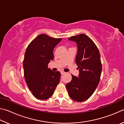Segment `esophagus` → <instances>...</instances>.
<instances>
[{
  "label": "esophagus",
  "mask_w": 124,
  "mask_h": 124,
  "mask_svg": "<svg viewBox=\"0 0 124 124\" xmlns=\"http://www.w3.org/2000/svg\"><path fill=\"white\" fill-rule=\"evenodd\" d=\"M61 74H64L65 72H64V71H61Z\"/></svg>",
  "instance_id": "1"
}]
</instances>
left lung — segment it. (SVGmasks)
I'll return each mask as SVG.
<instances>
[{"mask_svg":"<svg viewBox=\"0 0 124 124\" xmlns=\"http://www.w3.org/2000/svg\"><path fill=\"white\" fill-rule=\"evenodd\" d=\"M68 39L77 44L75 62L79 74L78 77L72 74V80L67 84L66 88L72 100L83 102L91 97L100 80L102 63L100 52L94 42L85 34L71 37Z\"/></svg>","mask_w":124,"mask_h":124,"instance_id":"left-lung-1","label":"left lung"}]
</instances>
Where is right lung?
I'll return each instance as SVG.
<instances>
[{
    "instance_id": "1",
    "label": "right lung",
    "mask_w": 124,
    "mask_h": 124,
    "mask_svg": "<svg viewBox=\"0 0 124 124\" xmlns=\"http://www.w3.org/2000/svg\"><path fill=\"white\" fill-rule=\"evenodd\" d=\"M61 40L41 34L31 42L25 52V80L37 99L44 100L50 98L60 83V72H53L48 68V64L54 59V47Z\"/></svg>"
}]
</instances>
